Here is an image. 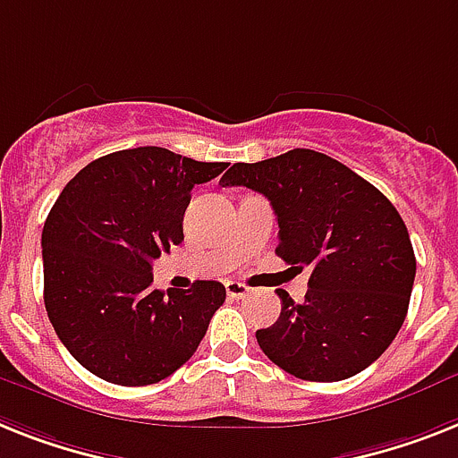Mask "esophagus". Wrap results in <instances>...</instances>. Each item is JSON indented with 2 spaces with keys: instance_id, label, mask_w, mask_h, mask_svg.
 Wrapping results in <instances>:
<instances>
[{
  "instance_id": "1",
  "label": "esophagus",
  "mask_w": 458,
  "mask_h": 458,
  "mask_svg": "<svg viewBox=\"0 0 458 458\" xmlns=\"http://www.w3.org/2000/svg\"><path fill=\"white\" fill-rule=\"evenodd\" d=\"M226 294L232 297V300H243V297H248L250 294V288L248 285H243V283H236V281H226Z\"/></svg>"
}]
</instances>
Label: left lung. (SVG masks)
Instances as JSON below:
<instances>
[{
    "instance_id": "obj_1",
    "label": "left lung",
    "mask_w": 458,
    "mask_h": 458,
    "mask_svg": "<svg viewBox=\"0 0 458 458\" xmlns=\"http://www.w3.org/2000/svg\"><path fill=\"white\" fill-rule=\"evenodd\" d=\"M220 182L267 196L278 220L276 255L290 269H311L301 304L278 290L281 316L257 330L264 356L306 381H342L369 368L405 323L417 274L393 203L313 149L233 164Z\"/></svg>"
}]
</instances>
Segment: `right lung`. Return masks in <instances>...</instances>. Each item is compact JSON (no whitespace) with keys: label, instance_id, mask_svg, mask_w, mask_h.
<instances>
[{"label":"right lung","instance_id":"obj_1","mask_svg":"<svg viewBox=\"0 0 458 458\" xmlns=\"http://www.w3.org/2000/svg\"><path fill=\"white\" fill-rule=\"evenodd\" d=\"M226 164L135 147L98 158L60 191L41 232L44 304L74 360L119 386L157 384L182 368L225 304L217 281L168 294L152 262L182 243L196 184Z\"/></svg>","mask_w":458,"mask_h":458}]
</instances>
